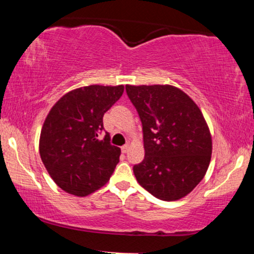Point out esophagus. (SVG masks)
Returning a JSON list of instances; mask_svg holds the SVG:
<instances>
[{
    "instance_id": "34e87169",
    "label": "esophagus",
    "mask_w": 254,
    "mask_h": 254,
    "mask_svg": "<svg viewBox=\"0 0 254 254\" xmlns=\"http://www.w3.org/2000/svg\"><path fill=\"white\" fill-rule=\"evenodd\" d=\"M127 150H129V144H124L122 147V153H127Z\"/></svg>"
}]
</instances>
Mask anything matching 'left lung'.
I'll list each match as a JSON object with an SVG mask.
<instances>
[{
  "label": "left lung",
  "instance_id": "obj_1",
  "mask_svg": "<svg viewBox=\"0 0 254 254\" xmlns=\"http://www.w3.org/2000/svg\"><path fill=\"white\" fill-rule=\"evenodd\" d=\"M143 131L144 159L133 166L142 188L161 200H179L202 182L212 153L202 111L171 84H127Z\"/></svg>",
  "mask_w": 254,
  "mask_h": 254
}]
</instances>
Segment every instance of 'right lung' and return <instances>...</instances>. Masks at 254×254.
I'll return each instance as SVG.
<instances>
[{"label": "right lung", "instance_id": "obj_1", "mask_svg": "<svg viewBox=\"0 0 254 254\" xmlns=\"http://www.w3.org/2000/svg\"><path fill=\"white\" fill-rule=\"evenodd\" d=\"M123 84L80 87L65 93L46 116L39 138V154L57 186L77 197L99 190L110 180L121 148L103 139V117L122 97Z\"/></svg>", "mask_w": 254, "mask_h": 254}]
</instances>
